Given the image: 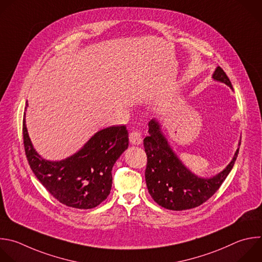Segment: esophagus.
Returning a JSON list of instances; mask_svg holds the SVG:
<instances>
[{"label": "esophagus", "mask_w": 262, "mask_h": 262, "mask_svg": "<svg viewBox=\"0 0 262 262\" xmlns=\"http://www.w3.org/2000/svg\"><path fill=\"white\" fill-rule=\"evenodd\" d=\"M129 142L132 145H141L142 143V134L140 132H133L129 135Z\"/></svg>", "instance_id": "1"}]
</instances>
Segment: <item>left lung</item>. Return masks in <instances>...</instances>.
Returning <instances> with one entry per match:
<instances>
[{
	"label": "left lung",
	"instance_id": "8db88e82",
	"mask_svg": "<svg viewBox=\"0 0 262 262\" xmlns=\"http://www.w3.org/2000/svg\"><path fill=\"white\" fill-rule=\"evenodd\" d=\"M212 78L233 91L224 71L217 67ZM149 135L144 139L147 154L145 179L151 198L164 209L183 211L201 206L221 186L232 169L238 154V147L230 162L212 177H201L192 172L170 147L158 119L149 121ZM241 145V138L238 146Z\"/></svg>",
	"mask_w": 262,
	"mask_h": 262
}]
</instances>
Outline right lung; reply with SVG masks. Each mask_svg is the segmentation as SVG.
Wrapping results in <instances>:
<instances>
[{
	"mask_svg": "<svg viewBox=\"0 0 262 262\" xmlns=\"http://www.w3.org/2000/svg\"><path fill=\"white\" fill-rule=\"evenodd\" d=\"M29 107L27 102L26 111ZM24 143L29 164L37 179L61 204L93 209L110 194L112 168L128 147L125 126L97 132L77 152L61 160L43 158L34 148L24 118Z\"/></svg>",
	"mask_w": 262,
	"mask_h": 262,
	"instance_id": "right-lung-1",
	"label": "right lung"
}]
</instances>
